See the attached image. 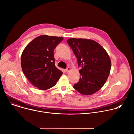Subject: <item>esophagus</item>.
I'll use <instances>...</instances> for the list:
<instances>
[{"mask_svg": "<svg viewBox=\"0 0 134 134\" xmlns=\"http://www.w3.org/2000/svg\"><path fill=\"white\" fill-rule=\"evenodd\" d=\"M70 70V67H68V68H67L66 69V71L67 72H69Z\"/></svg>", "mask_w": 134, "mask_h": 134, "instance_id": "esophagus-1", "label": "esophagus"}]
</instances>
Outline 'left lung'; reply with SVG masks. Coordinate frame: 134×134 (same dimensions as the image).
Wrapping results in <instances>:
<instances>
[{
  "label": "left lung",
  "mask_w": 134,
  "mask_h": 134,
  "mask_svg": "<svg viewBox=\"0 0 134 134\" xmlns=\"http://www.w3.org/2000/svg\"><path fill=\"white\" fill-rule=\"evenodd\" d=\"M67 42L72 49L82 69L79 82L74 88L83 95H92L105 84L111 67L110 57L98 42L86 39L70 38Z\"/></svg>",
  "instance_id": "obj_1"
}]
</instances>
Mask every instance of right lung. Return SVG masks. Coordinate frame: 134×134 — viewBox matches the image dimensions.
I'll return each mask as SVG.
<instances>
[{
	"instance_id": "1",
	"label": "right lung",
	"mask_w": 134,
	"mask_h": 134,
	"mask_svg": "<svg viewBox=\"0 0 134 134\" xmlns=\"http://www.w3.org/2000/svg\"><path fill=\"white\" fill-rule=\"evenodd\" d=\"M63 39L47 35L39 36L22 52L23 72L31 84L40 90L54 86L63 74L55 67L53 54L54 49Z\"/></svg>"
}]
</instances>
